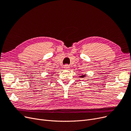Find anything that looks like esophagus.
<instances>
[{"label": "esophagus", "instance_id": "34e87169", "mask_svg": "<svg viewBox=\"0 0 131 131\" xmlns=\"http://www.w3.org/2000/svg\"><path fill=\"white\" fill-rule=\"evenodd\" d=\"M64 69H66V70H68L69 69L70 67H69V66L68 65L66 64V65H65L64 66Z\"/></svg>", "mask_w": 131, "mask_h": 131}]
</instances>
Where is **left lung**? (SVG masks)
<instances>
[{"label":"left lung","mask_w":131,"mask_h":131,"mask_svg":"<svg viewBox=\"0 0 131 131\" xmlns=\"http://www.w3.org/2000/svg\"><path fill=\"white\" fill-rule=\"evenodd\" d=\"M86 76V75H81L80 76H79V77L83 78H85Z\"/></svg>","instance_id":"left-lung-1"}]
</instances>
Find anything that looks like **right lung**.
I'll list each match as a JSON object with an SVG mask.
<instances>
[{"label": "right lung", "mask_w": 131, "mask_h": 131, "mask_svg": "<svg viewBox=\"0 0 131 131\" xmlns=\"http://www.w3.org/2000/svg\"><path fill=\"white\" fill-rule=\"evenodd\" d=\"M51 75H53V74H51Z\"/></svg>", "instance_id": "obj_1"}]
</instances>
